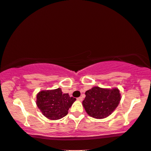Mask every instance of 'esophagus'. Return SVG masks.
I'll list each match as a JSON object with an SVG mask.
<instances>
[{"label":"esophagus","mask_w":151,"mask_h":151,"mask_svg":"<svg viewBox=\"0 0 151 151\" xmlns=\"http://www.w3.org/2000/svg\"><path fill=\"white\" fill-rule=\"evenodd\" d=\"M77 100H79V101H82V100H83V98H82V97H78V98H77Z\"/></svg>","instance_id":"esophagus-1"}]
</instances>
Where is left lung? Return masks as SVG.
<instances>
[{
	"mask_svg": "<svg viewBox=\"0 0 151 151\" xmlns=\"http://www.w3.org/2000/svg\"><path fill=\"white\" fill-rule=\"evenodd\" d=\"M83 101L87 113L96 119H104L109 116L119 104L121 95L119 90L94 87L85 92Z\"/></svg>",
	"mask_w": 151,
	"mask_h": 151,
	"instance_id": "obj_1",
	"label": "left lung"
}]
</instances>
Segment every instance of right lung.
<instances>
[{"instance_id":"obj_1","label":"right lung","mask_w":151,"mask_h":151,"mask_svg":"<svg viewBox=\"0 0 151 151\" xmlns=\"http://www.w3.org/2000/svg\"><path fill=\"white\" fill-rule=\"evenodd\" d=\"M76 100L62 89L40 91L37 96V105L42 114L51 120L62 119L68 114V109Z\"/></svg>"}]
</instances>
